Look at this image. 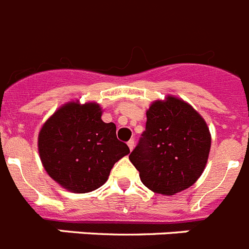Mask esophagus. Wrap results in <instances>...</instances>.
<instances>
[{"mask_svg": "<svg viewBox=\"0 0 249 249\" xmlns=\"http://www.w3.org/2000/svg\"><path fill=\"white\" fill-rule=\"evenodd\" d=\"M127 146H129V149H130V150H133L134 146H135V142H134V139H130L129 142H127Z\"/></svg>", "mask_w": 249, "mask_h": 249, "instance_id": "1", "label": "esophagus"}]
</instances>
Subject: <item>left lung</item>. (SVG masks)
I'll list each match as a JSON object with an SVG mask.
<instances>
[{"label":"left lung","instance_id":"obj_1","mask_svg":"<svg viewBox=\"0 0 249 249\" xmlns=\"http://www.w3.org/2000/svg\"><path fill=\"white\" fill-rule=\"evenodd\" d=\"M211 134L193 107L169 96L146 111L145 130L129 159L154 193L173 196L194 184L204 170Z\"/></svg>","mask_w":249,"mask_h":249}]
</instances>
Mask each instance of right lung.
<instances>
[{
  "mask_svg": "<svg viewBox=\"0 0 249 249\" xmlns=\"http://www.w3.org/2000/svg\"><path fill=\"white\" fill-rule=\"evenodd\" d=\"M38 153L53 180L75 193H88L100 188L130 150L116 138L115 124L101 120L98 104L70 103L44 124Z\"/></svg>",
  "mask_w": 249,
  "mask_h": 249,
  "instance_id": "right-lung-1",
  "label": "right lung"
}]
</instances>
